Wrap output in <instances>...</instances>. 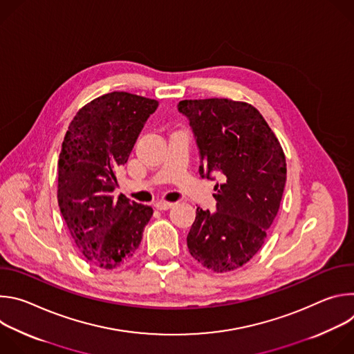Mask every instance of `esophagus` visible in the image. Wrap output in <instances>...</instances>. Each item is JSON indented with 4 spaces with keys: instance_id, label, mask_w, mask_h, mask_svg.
Listing matches in <instances>:
<instances>
[{
    "instance_id": "34e87169",
    "label": "esophagus",
    "mask_w": 354,
    "mask_h": 354,
    "mask_svg": "<svg viewBox=\"0 0 354 354\" xmlns=\"http://www.w3.org/2000/svg\"><path fill=\"white\" fill-rule=\"evenodd\" d=\"M154 206L158 210H168V209H171L174 206V203H169V201H157Z\"/></svg>"
}]
</instances>
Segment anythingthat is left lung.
<instances>
[{"label":"left lung","mask_w":354,"mask_h":354,"mask_svg":"<svg viewBox=\"0 0 354 354\" xmlns=\"http://www.w3.org/2000/svg\"><path fill=\"white\" fill-rule=\"evenodd\" d=\"M178 109L193 129L201 178L223 179L214 186L217 212L196 210L189 252L209 270L239 269L258 254L277 216L287 176L283 148L261 112L246 102L185 99Z\"/></svg>","instance_id":"1"}]
</instances>
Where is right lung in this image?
<instances>
[{"mask_svg": "<svg viewBox=\"0 0 354 354\" xmlns=\"http://www.w3.org/2000/svg\"><path fill=\"white\" fill-rule=\"evenodd\" d=\"M158 100L111 92L71 120L59 158L57 200L71 238L92 266L118 269L133 257L153 207L113 194L124 165Z\"/></svg>", "mask_w": 354, "mask_h": 354, "instance_id": "obj_1", "label": "right lung"}]
</instances>
